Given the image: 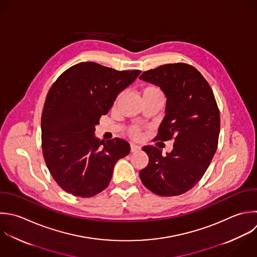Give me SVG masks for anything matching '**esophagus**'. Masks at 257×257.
Returning <instances> with one entry per match:
<instances>
[{
    "mask_svg": "<svg viewBox=\"0 0 257 257\" xmlns=\"http://www.w3.org/2000/svg\"><path fill=\"white\" fill-rule=\"evenodd\" d=\"M141 150V147L138 146V145H135V144H131V152L134 153V152H138Z\"/></svg>",
    "mask_w": 257,
    "mask_h": 257,
    "instance_id": "obj_1",
    "label": "esophagus"
}]
</instances>
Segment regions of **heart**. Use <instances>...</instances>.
Wrapping results in <instances>:
<instances>
[{"label":"heart","instance_id":"1","mask_svg":"<svg viewBox=\"0 0 257 257\" xmlns=\"http://www.w3.org/2000/svg\"><path fill=\"white\" fill-rule=\"evenodd\" d=\"M143 95H159V96H163L161 90L157 86H153V85L145 87L144 90H143ZM130 134H131L132 137L137 138V137L140 136V131H139L138 127H133V128H131Z\"/></svg>","mask_w":257,"mask_h":257}]
</instances>
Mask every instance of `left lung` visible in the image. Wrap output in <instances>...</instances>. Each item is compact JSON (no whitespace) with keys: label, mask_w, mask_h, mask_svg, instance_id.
Instances as JSON below:
<instances>
[{"label":"left lung","mask_w":257,"mask_h":257,"mask_svg":"<svg viewBox=\"0 0 257 257\" xmlns=\"http://www.w3.org/2000/svg\"><path fill=\"white\" fill-rule=\"evenodd\" d=\"M140 79L159 86L167 97L156 140L175 141L165 156L156 147L143 148L149 164L140 178L157 195L184 194L201 180L217 150L220 114L213 91L202 74L185 63L145 71Z\"/></svg>","instance_id":"left-lung-1"}]
</instances>
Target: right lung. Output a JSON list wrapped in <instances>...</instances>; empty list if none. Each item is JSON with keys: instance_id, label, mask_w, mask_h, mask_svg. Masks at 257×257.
Segmentation results:
<instances>
[{"instance_id": "1", "label": "right lung", "mask_w": 257, "mask_h": 257, "mask_svg": "<svg viewBox=\"0 0 257 257\" xmlns=\"http://www.w3.org/2000/svg\"><path fill=\"white\" fill-rule=\"evenodd\" d=\"M140 73L82 62L63 72L50 88L41 117L42 150L52 177L67 193L81 198L100 193L116 162L130 154L126 141H100L94 132L100 116Z\"/></svg>"}]
</instances>
